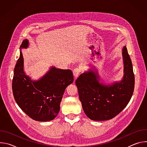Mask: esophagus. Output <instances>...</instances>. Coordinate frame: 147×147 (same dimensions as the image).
Segmentation results:
<instances>
[{
	"instance_id": "obj_1",
	"label": "esophagus",
	"mask_w": 147,
	"mask_h": 147,
	"mask_svg": "<svg viewBox=\"0 0 147 147\" xmlns=\"http://www.w3.org/2000/svg\"><path fill=\"white\" fill-rule=\"evenodd\" d=\"M80 71H81L80 69H78V68H76V69H74V70H73V75H74V77L76 78H77L78 77V76H79L80 73Z\"/></svg>"
}]
</instances>
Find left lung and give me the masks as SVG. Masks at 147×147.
Returning a JSON list of instances; mask_svg holds the SVG:
<instances>
[{"instance_id":"8db88e82","label":"left lung","mask_w":147,"mask_h":147,"mask_svg":"<svg viewBox=\"0 0 147 147\" xmlns=\"http://www.w3.org/2000/svg\"><path fill=\"white\" fill-rule=\"evenodd\" d=\"M122 55L124 76L121 81L105 85L99 82L97 70H92L80 74L76 80L82 109L92 120L103 121L113 118L131 99L135 80L131 60L125 46L123 48Z\"/></svg>"}]
</instances>
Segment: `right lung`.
Masks as SVG:
<instances>
[{
  "label": "right lung",
  "instance_id": "right-lung-1",
  "mask_svg": "<svg viewBox=\"0 0 147 147\" xmlns=\"http://www.w3.org/2000/svg\"><path fill=\"white\" fill-rule=\"evenodd\" d=\"M29 42L24 39L20 45V55L14 70L12 90L14 99L30 117L38 121L54 119L66 87L74 81L72 71L52 67L42 77L34 81L24 71L22 48Z\"/></svg>",
  "mask_w": 147,
  "mask_h": 147
}]
</instances>
